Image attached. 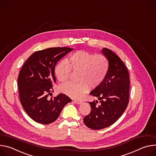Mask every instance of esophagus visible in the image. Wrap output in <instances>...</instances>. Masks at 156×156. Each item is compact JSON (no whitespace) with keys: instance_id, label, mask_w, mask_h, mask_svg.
Listing matches in <instances>:
<instances>
[{"instance_id":"esophagus-1","label":"esophagus","mask_w":156,"mask_h":156,"mask_svg":"<svg viewBox=\"0 0 156 156\" xmlns=\"http://www.w3.org/2000/svg\"><path fill=\"white\" fill-rule=\"evenodd\" d=\"M74 101H75V102L76 104H81L83 102V101H81V100H75Z\"/></svg>"}]
</instances>
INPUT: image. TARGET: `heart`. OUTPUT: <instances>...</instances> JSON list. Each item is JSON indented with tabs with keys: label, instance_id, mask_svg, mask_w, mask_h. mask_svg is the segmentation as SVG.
<instances>
[{
	"label": "heart",
	"instance_id": "heart-1",
	"mask_svg": "<svg viewBox=\"0 0 156 156\" xmlns=\"http://www.w3.org/2000/svg\"><path fill=\"white\" fill-rule=\"evenodd\" d=\"M69 62L66 60L59 62L55 68V73L60 81L65 82L69 78L72 69L80 72V82H69L62 84L58 88L60 93L73 98H81L90 86H99L105 79L108 70V62L104 55L83 51L72 54Z\"/></svg>",
	"mask_w": 156,
	"mask_h": 156
}]
</instances>
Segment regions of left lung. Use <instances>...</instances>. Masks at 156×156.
Here are the masks:
<instances>
[{
  "instance_id": "1",
  "label": "left lung",
  "mask_w": 156,
  "mask_h": 156,
  "mask_svg": "<svg viewBox=\"0 0 156 156\" xmlns=\"http://www.w3.org/2000/svg\"><path fill=\"white\" fill-rule=\"evenodd\" d=\"M102 52L108 60V70L104 81L90 94L98 98L90 102V114L83 119L92 129H101L114 124L123 114L129 102V77L125 65L112 51L103 48Z\"/></svg>"
}]
</instances>
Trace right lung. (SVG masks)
I'll return each mask as SVG.
<instances>
[{
	"label": "right lung",
	"instance_id": "right-lung-1",
	"mask_svg": "<svg viewBox=\"0 0 156 156\" xmlns=\"http://www.w3.org/2000/svg\"><path fill=\"white\" fill-rule=\"evenodd\" d=\"M73 49L51 48L34 52L19 72L18 87L20 102L27 114L35 122L47 125L55 122L71 99L60 93L48 99L56 82L55 66Z\"/></svg>",
	"mask_w": 156,
	"mask_h": 156
}]
</instances>
